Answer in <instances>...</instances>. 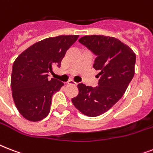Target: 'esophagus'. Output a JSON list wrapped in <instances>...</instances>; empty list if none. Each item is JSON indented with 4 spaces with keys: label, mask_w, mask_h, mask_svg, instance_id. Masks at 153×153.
<instances>
[{
    "label": "esophagus",
    "mask_w": 153,
    "mask_h": 153,
    "mask_svg": "<svg viewBox=\"0 0 153 153\" xmlns=\"http://www.w3.org/2000/svg\"><path fill=\"white\" fill-rule=\"evenodd\" d=\"M67 85H69V86H76L77 83L76 82H74V81H68L67 82Z\"/></svg>",
    "instance_id": "obj_1"
}]
</instances>
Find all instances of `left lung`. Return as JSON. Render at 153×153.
<instances>
[{
  "label": "left lung",
  "instance_id": "1",
  "mask_svg": "<svg viewBox=\"0 0 153 153\" xmlns=\"http://www.w3.org/2000/svg\"><path fill=\"white\" fill-rule=\"evenodd\" d=\"M96 56L94 68L99 71L98 86L79 83V95L72 103L88 117L108 111L121 98L134 76L136 55L126 44L114 37L85 36L79 39Z\"/></svg>",
  "mask_w": 153,
  "mask_h": 153
}]
</instances>
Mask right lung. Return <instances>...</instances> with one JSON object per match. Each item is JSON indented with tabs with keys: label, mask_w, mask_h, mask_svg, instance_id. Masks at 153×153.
Masks as SVG:
<instances>
[{
	"label": "right lung",
	"mask_w": 153,
	"mask_h": 153,
	"mask_svg": "<svg viewBox=\"0 0 153 153\" xmlns=\"http://www.w3.org/2000/svg\"><path fill=\"white\" fill-rule=\"evenodd\" d=\"M79 36H59L47 38L26 49L13 66L11 87L18 111L25 119L39 121L50 112L54 94L64 84L48 79V73L61 61Z\"/></svg>",
	"instance_id": "1"
}]
</instances>
